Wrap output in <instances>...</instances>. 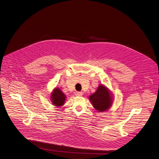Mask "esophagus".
<instances>
[{
    "label": "esophagus",
    "mask_w": 159,
    "mask_h": 159,
    "mask_svg": "<svg viewBox=\"0 0 159 159\" xmlns=\"http://www.w3.org/2000/svg\"><path fill=\"white\" fill-rule=\"evenodd\" d=\"M82 94H83L82 92H76L75 93V95L77 96H81Z\"/></svg>",
    "instance_id": "1"
}]
</instances>
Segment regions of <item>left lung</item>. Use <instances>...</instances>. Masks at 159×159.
Returning <instances> with one entry per match:
<instances>
[{"instance_id": "obj_1", "label": "left lung", "mask_w": 159, "mask_h": 159, "mask_svg": "<svg viewBox=\"0 0 159 159\" xmlns=\"http://www.w3.org/2000/svg\"><path fill=\"white\" fill-rule=\"evenodd\" d=\"M93 107L99 112L105 111L112 105V95L103 85H99L96 91L89 98Z\"/></svg>"}]
</instances>
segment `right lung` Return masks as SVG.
<instances>
[{
  "label": "right lung",
  "mask_w": 159,
  "mask_h": 159,
  "mask_svg": "<svg viewBox=\"0 0 159 159\" xmlns=\"http://www.w3.org/2000/svg\"><path fill=\"white\" fill-rule=\"evenodd\" d=\"M51 100L52 105L56 107H61L65 104L66 96L58 88H55L51 95Z\"/></svg>",
  "instance_id": "right-lung-1"
}]
</instances>
